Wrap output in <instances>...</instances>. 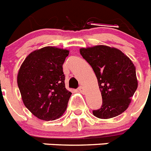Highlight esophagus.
<instances>
[{
    "label": "esophagus",
    "mask_w": 151,
    "mask_h": 151,
    "mask_svg": "<svg viewBox=\"0 0 151 151\" xmlns=\"http://www.w3.org/2000/svg\"><path fill=\"white\" fill-rule=\"evenodd\" d=\"M78 90L79 91H80V92L82 94H84L85 93V88H84V87H82V86H80V87L78 88Z\"/></svg>",
    "instance_id": "34e87169"
}]
</instances>
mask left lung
<instances>
[{
  "label": "left lung",
  "mask_w": 151,
  "mask_h": 151,
  "mask_svg": "<svg viewBox=\"0 0 151 151\" xmlns=\"http://www.w3.org/2000/svg\"><path fill=\"white\" fill-rule=\"evenodd\" d=\"M97 77L102 105L93 114L101 119L118 116L127 110L137 88L136 68L130 58L114 47L97 45L79 50Z\"/></svg>",
  "instance_id": "1"
}]
</instances>
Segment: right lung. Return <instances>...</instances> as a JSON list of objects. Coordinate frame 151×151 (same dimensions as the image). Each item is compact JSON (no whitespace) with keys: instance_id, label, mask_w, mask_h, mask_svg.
<instances>
[{"instance_id":"add662e5","label":"right lung","mask_w":151,"mask_h":151,"mask_svg":"<svg viewBox=\"0 0 151 151\" xmlns=\"http://www.w3.org/2000/svg\"><path fill=\"white\" fill-rule=\"evenodd\" d=\"M69 50L45 46L28 55L20 67L17 85L26 108L42 121L60 118L70 91L65 88L63 65Z\"/></svg>"}]
</instances>
